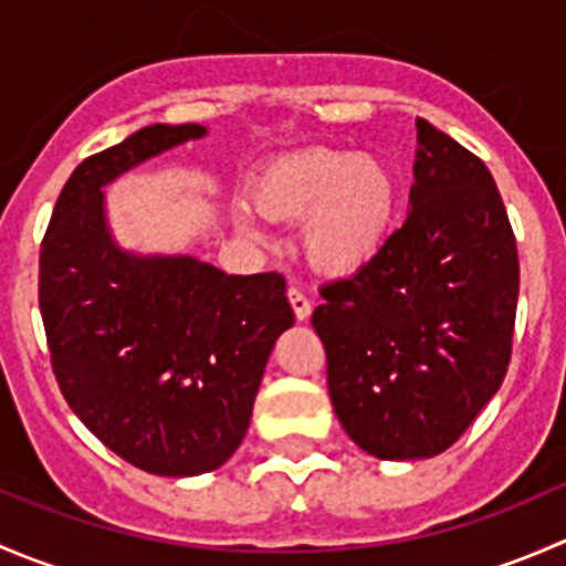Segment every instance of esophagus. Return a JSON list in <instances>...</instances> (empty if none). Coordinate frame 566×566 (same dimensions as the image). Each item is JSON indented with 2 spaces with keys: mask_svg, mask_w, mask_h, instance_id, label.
Returning <instances> with one entry per match:
<instances>
[{
  "mask_svg": "<svg viewBox=\"0 0 566 566\" xmlns=\"http://www.w3.org/2000/svg\"><path fill=\"white\" fill-rule=\"evenodd\" d=\"M287 298H290V304H293L295 317H298V319H310V315H312V301L306 298L304 290L290 287V290H287Z\"/></svg>",
  "mask_w": 566,
  "mask_h": 566,
  "instance_id": "obj_1",
  "label": "esophagus"
}]
</instances>
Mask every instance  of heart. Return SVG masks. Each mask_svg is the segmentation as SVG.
<instances>
[{"label": "heart", "mask_w": 566, "mask_h": 566, "mask_svg": "<svg viewBox=\"0 0 566 566\" xmlns=\"http://www.w3.org/2000/svg\"><path fill=\"white\" fill-rule=\"evenodd\" d=\"M232 221L249 235L265 216L304 219V251L325 273H356L380 254L397 221V175L384 158L347 150H304L256 169Z\"/></svg>", "instance_id": "obj_1"}]
</instances>
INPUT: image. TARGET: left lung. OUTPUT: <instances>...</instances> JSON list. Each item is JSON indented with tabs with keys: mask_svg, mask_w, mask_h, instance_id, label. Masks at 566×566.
Wrapping results in <instances>:
<instances>
[{
	"mask_svg": "<svg viewBox=\"0 0 566 566\" xmlns=\"http://www.w3.org/2000/svg\"><path fill=\"white\" fill-rule=\"evenodd\" d=\"M408 219L312 315L347 436L380 460L447 452L504 380L517 247L490 169L416 119Z\"/></svg>",
	"mask_w": 566,
	"mask_h": 566,
	"instance_id": "8db88e82",
	"label": "left lung"
}]
</instances>
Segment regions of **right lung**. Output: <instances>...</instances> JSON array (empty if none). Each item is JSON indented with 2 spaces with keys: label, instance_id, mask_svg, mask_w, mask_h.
Segmentation results:
<instances>
[{
  "label": "right lung",
  "instance_id": "1",
  "mask_svg": "<svg viewBox=\"0 0 566 566\" xmlns=\"http://www.w3.org/2000/svg\"><path fill=\"white\" fill-rule=\"evenodd\" d=\"M205 134L156 123L84 158L40 247V315L62 397L104 447L158 476H197L235 454L268 356L295 323L279 273L227 276L191 254H136L108 230L101 188Z\"/></svg>",
  "mask_w": 566,
  "mask_h": 566
}]
</instances>
